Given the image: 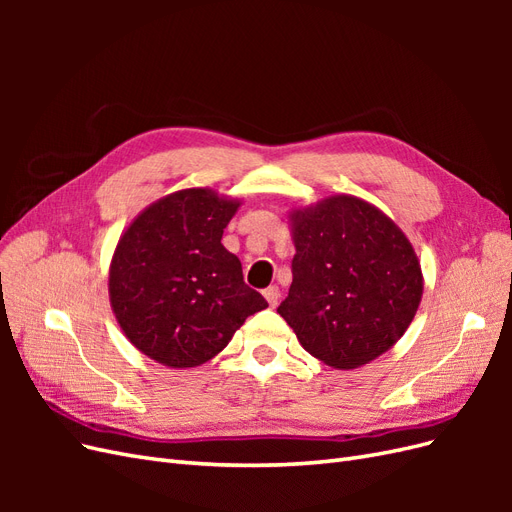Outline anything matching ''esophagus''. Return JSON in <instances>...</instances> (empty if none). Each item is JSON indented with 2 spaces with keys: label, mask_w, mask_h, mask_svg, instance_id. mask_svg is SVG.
Returning <instances> with one entry per match:
<instances>
[{
  "label": "esophagus",
  "mask_w": 512,
  "mask_h": 512,
  "mask_svg": "<svg viewBox=\"0 0 512 512\" xmlns=\"http://www.w3.org/2000/svg\"><path fill=\"white\" fill-rule=\"evenodd\" d=\"M265 299H267V303L271 305V307H275L277 305V299H280V288L277 286H269V288H265Z\"/></svg>",
  "instance_id": "esophagus-1"
}]
</instances>
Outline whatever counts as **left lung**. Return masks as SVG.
<instances>
[{
    "mask_svg": "<svg viewBox=\"0 0 512 512\" xmlns=\"http://www.w3.org/2000/svg\"><path fill=\"white\" fill-rule=\"evenodd\" d=\"M292 284L277 307L299 344L333 369H356L391 350L423 297L412 243L389 215L352 194L288 213Z\"/></svg>",
    "mask_w": 512,
    "mask_h": 512,
    "instance_id": "1",
    "label": "left lung"
}]
</instances>
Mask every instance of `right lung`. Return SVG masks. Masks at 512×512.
<instances>
[{
	"instance_id": "add662e5",
	"label": "right lung",
	"mask_w": 512,
	"mask_h": 512,
	"mask_svg": "<svg viewBox=\"0 0 512 512\" xmlns=\"http://www.w3.org/2000/svg\"><path fill=\"white\" fill-rule=\"evenodd\" d=\"M239 198L209 188L166 194L123 230L108 267V299L130 344L173 369L220 354L260 309L241 260L222 245Z\"/></svg>"
}]
</instances>
